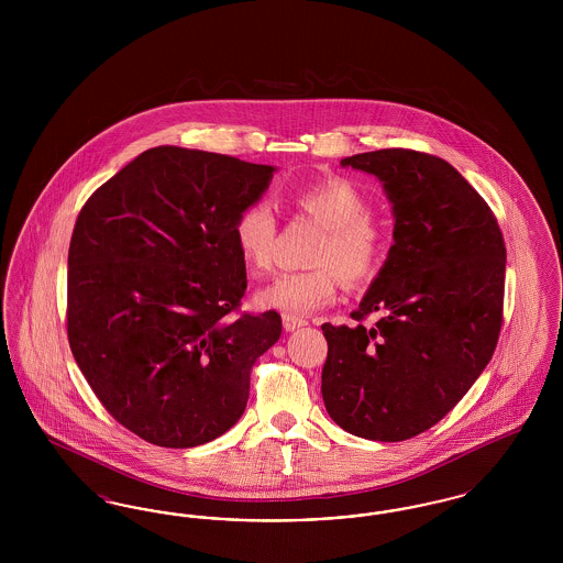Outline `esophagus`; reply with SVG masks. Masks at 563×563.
<instances>
[{"instance_id": "obj_1", "label": "esophagus", "mask_w": 563, "mask_h": 563, "mask_svg": "<svg viewBox=\"0 0 563 563\" xmlns=\"http://www.w3.org/2000/svg\"><path fill=\"white\" fill-rule=\"evenodd\" d=\"M308 321L306 319H297V317H289V314H283V327L285 331H295L299 327H306Z\"/></svg>"}]
</instances>
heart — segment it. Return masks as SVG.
<instances>
[{
    "mask_svg": "<svg viewBox=\"0 0 563 563\" xmlns=\"http://www.w3.org/2000/svg\"><path fill=\"white\" fill-rule=\"evenodd\" d=\"M297 213L322 228L310 264L317 268L280 274L257 294V303L289 317H308L335 301L340 278L350 287L372 283L386 257V228L369 213L365 191L346 177H327L291 191ZM278 223L268 202L255 200L234 221V242L255 274L274 268Z\"/></svg>",
    "mask_w": 563,
    "mask_h": 563,
    "instance_id": "1",
    "label": "heart"
}]
</instances>
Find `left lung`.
<instances>
[{
    "label": "left lung",
    "mask_w": 563,
    "mask_h": 563,
    "mask_svg": "<svg viewBox=\"0 0 563 563\" xmlns=\"http://www.w3.org/2000/svg\"><path fill=\"white\" fill-rule=\"evenodd\" d=\"M375 175L395 213V244L352 319L322 324V401L335 424L405 441L443 420L489 363L505 306L500 225L450 162L416 150L342 161ZM374 311V328L362 321Z\"/></svg>",
    "instance_id": "left-lung-1"
}]
</instances>
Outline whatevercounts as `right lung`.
<instances>
[{"mask_svg": "<svg viewBox=\"0 0 563 563\" xmlns=\"http://www.w3.org/2000/svg\"><path fill=\"white\" fill-rule=\"evenodd\" d=\"M274 166L161 145L97 189L76 219L67 338L115 422L161 448L202 445L246 407L280 314L242 312L234 221Z\"/></svg>", "mask_w": 563, "mask_h": 563, "instance_id": "right-lung-1", "label": "right lung"}]
</instances>
